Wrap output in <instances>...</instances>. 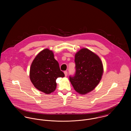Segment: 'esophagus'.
<instances>
[{"label":"esophagus","mask_w":131,"mask_h":131,"mask_svg":"<svg viewBox=\"0 0 131 131\" xmlns=\"http://www.w3.org/2000/svg\"><path fill=\"white\" fill-rule=\"evenodd\" d=\"M64 75H65V77H67V75H68V72L67 71H64Z\"/></svg>","instance_id":"esophagus-1"}]
</instances>
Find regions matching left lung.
<instances>
[{
  "mask_svg": "<svg viewBox=\"0 0 131 131\" xmlns=\"http://www.w3.org/2000/svg\"><path fill=\"white\" fill-rule=\"evenodd\" d=\"M75 73L70 76L74 89L80 94H87L100 82L103 73L102 62L99 57L87 48H82L75 54Z\"/></svg>",
  "mask_w": 131,
  "mask_h": 131,
  "instance_id": "left-lung-1",
  "label": "left lung"
}]
</instances>
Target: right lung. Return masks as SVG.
Instances as JSON below:
<instances>
[{"instance_id": "obj_1", "label": "right lung", "mask_w": 131, "mask_h": 131, "mask_svg": "<svg viewBox=\"0 0 131 131\" xmlns=\"http://www.w3.org/2000/svg\"><path fill=\"white\" fill-rule=\"evenodd\" d=\"M52 51L46 48L40 52L33 60L30 70V78L38 90L49 94L55 91L56 80L64 77Z\"/></svg>"}]
</instances>
